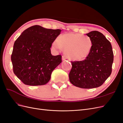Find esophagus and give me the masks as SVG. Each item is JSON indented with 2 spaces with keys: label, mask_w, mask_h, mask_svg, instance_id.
I'll list each match as a JSON object with an SVG mask.
<instances>
[{
  "label": "esophagus",
  "mask_w": 123,
  "mask_h": 123,
  "mask_svg": "<svg viewBox=\"0 0 123 123\" xmlns=\"http://www.w3.org/2000/svg\"><path fill=\"white\" fill-rule=\"evenodd\" d=\"M67 59V57L65 56H62V61H65Z\"/></svg>",
  "instance_id": "esophagus-1"
}]
</instances>
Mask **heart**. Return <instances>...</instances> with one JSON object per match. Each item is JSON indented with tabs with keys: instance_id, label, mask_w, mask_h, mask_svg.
<instances>
[{
	"instance_id": "obj_1",
	"label": "heart",
	"mask_w": 123,
	"mask_h": 123,
	"mask_svg": "<svg viewBox=\"0 0 123 123\" xmlns=\"http://www.w3.org/2000/svg\"><path fill=\"white\" fill-rule=\"evenodd\" d=\"M93 43L90 37L80 33H66L59 36L52 43L55 49L61 50L62 47L67 56L74 61H80L90 54Z\"/></svg>"
}]
</instances>
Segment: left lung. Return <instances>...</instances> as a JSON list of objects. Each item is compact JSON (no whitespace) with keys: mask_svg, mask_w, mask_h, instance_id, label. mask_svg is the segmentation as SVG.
I'll list each match as a JSON object with an SVG mask.
<instances>
[{"mask_svg":"<svg viewBox=\"0 0 123 123\" xmlns=\"http://www.w3.org/2000/svg\"><path fill=\"white\" fill-rule=\"evenodd\" d=\"M86 35L92 41V50L85 60L71 62L69 76L75 86L91 89L100 86L110 75L113 53L110 42L102 33L93 31Z\"/></svg>","mask_w":123,"mask_h":123,"instance_id":"1","label":"left lung"}]
</instances>
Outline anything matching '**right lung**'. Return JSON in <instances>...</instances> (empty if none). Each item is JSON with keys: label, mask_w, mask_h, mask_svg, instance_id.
I'll use <instances>...</instances> for the list:
<instances>
[{"label": "right lung", "mask_w": 123, "mask_h": 123, "mask_svg": "<svg viewBox=\"0 0 123 123\" xmlns=\"http://www.w3.org/2000/svg\"><path fill=\"white\" fill-rule=\"evenodd\" d=\"M61 30L35 25L21 33L11 55L13 72L24 84L40 86L49 82L51 73L62 62V56L51 53L52 44Z\"/></svg>", "instance_id": "add662e5"}]
</instances>
